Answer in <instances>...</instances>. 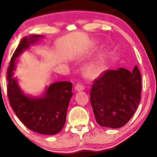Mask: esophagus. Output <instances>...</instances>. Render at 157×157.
Wrapping results in <instances>:
<instances>
[{
	"mask_svg": "<svg viewBox=\"0 0 157 157\" xmlns=\"http://www.w3.org/2000/svg\"><path fill=\"white\" fill-rule=\"evenodd\" d=\"M84 89V86H83V85H82L81 84H77L76 86H75V89L78 91H83Z\"/></svg>",
	"mask_w": 157,
	"mask_h": 157,
	"instance_id": "34e87169",
	"label": "esophagus"
}]
</instances>
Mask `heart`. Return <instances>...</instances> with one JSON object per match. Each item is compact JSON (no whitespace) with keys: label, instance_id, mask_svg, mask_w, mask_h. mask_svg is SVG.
<instances>
[{"label":"heart","instance_id":"heart-1","mask_svg":"<svg viewBox=\"0 0 157 157\" xmlns=\"http://www.w3.org/2000/svg\"><path fill=\"white\" fill-rule=\"evenodd\" d=\"M105 69L104 60L102 57L90 62L84 66V75L90 78L99 76Z\"/></svg>","mask_w":157,"mask_h":157}]
</instances>
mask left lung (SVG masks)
Here are the masks:
<instances>
[{"label": "left lung", "instance_id": "1", "mask_svg": "<svg viewBox=\"0 0 157 157\" xmlns=\"http://www.w3.org/2000/svg\"><path fill=\"white\" fill-rule=\"evenodd\" d=\"M140 92L141 75L137 66L132 73L123 68L104 71L90 91L97 123L113 129L124 126L137 109Z\"/></svg>", "mask_w": 157, "mask_h": 157}]
</instances>
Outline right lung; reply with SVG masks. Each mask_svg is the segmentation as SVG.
Segmentation results:
<instances>
[{
  "mask_svg": "<svg viewBox=\"0 0 157 157\" xmlns=\"http://www.w3.org/2000/svg\"><path fill=\"white\" fill-rule=\"evenodd\" d=\"M43 37L34 34L23 37L21 41L7 70V95L16 115L26 127L39 134L54 135L61 132L66 123L68 104L73 96L72 83L55 82L47 87L42 96L31 97L23 92L17 79L12 77L17 58Z\"/></svg>",
  "mask_w": 157,
  "mask_h": 157,
  "instance_id": "1",
  "label": "right lung"
}]
</instances>
